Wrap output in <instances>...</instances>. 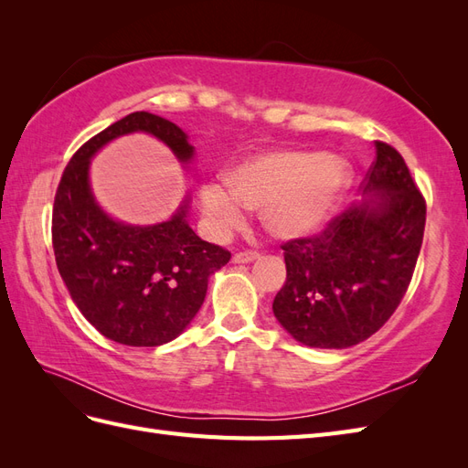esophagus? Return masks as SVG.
<instances>
[{"mask_svg":"<svg viewBox=\"0 0 468 468\" xmlns=\"http://www.w3.org/2000/svg\"><path fill=\"white\" fill-rule=\"evenodd\" d=\"M258 258H260V253H258V251L246 250V251H238V253H234L232 261H234V263H250V261L258 260Z\"/></svg>","mask_w":468,"mask_h":468,"instance_id":"1","label":"esophagus"}]
</instances>
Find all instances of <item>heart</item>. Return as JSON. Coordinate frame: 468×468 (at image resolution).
Wrapping results in <instances>:
<instances>
[{
	"instance_id": "heart-1",
	"label": "heart",
	"mask_w": 468,
	"mask_h": 468,
	"mask_svg": "<svg viewBox=\"0 0 468 468\" xmlns=\"http://www.w3.org/2000/svg\"><path fill=\"white\" fill-rule=\"evenodd\" d=\"M201 187V208L222 236L260 210L263 229L281 239L314 234L330 220L349 187V164L335 154L271 150L239 162L226 177Z\"/></svg>"
}]
</instances>
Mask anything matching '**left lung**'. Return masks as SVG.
Listing matches in <instances>:
<instances>
[{"label":"left lung","mask_w":468,"mask_h":468,"mask_svg":"<svg viewBox=\"0 0 468 468\" xmlns=\"http://www.w3.org/2000/svg\"><path fill=\"white\" fill-rule=\"evenodd\" d=\"M365 199L318 236L289 239L287 281L273 314L296 342L344 349L365 342L394 314L408 291L426 229V199L402 155L375 143Z\"/></svg>","instance_id":"obj_1"}]
</instances>
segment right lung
Masks as SVG:
<instances>
[{
	"mask_svg": "<svg viewBox=\"0 0 468 468\" xmlns=\"http://www.w3.org/2000/svg\"><path fill=\"white\" fill-rule=\"evenodd\" d=\"M148 133L189 164L195 148L172 121L136 111L90 138L66 165L52 208V248L80 313L112 342L155 347L172 342L199 313L208 277L230 251L208 244L187 224L189 197L160 224L111 218L90 186V162L111 140Z\"/></svg>",
	"mask_w": 468,
	"mask_h": 468,
	"instance_id": "add662e5",
	"label": "right lung"
}]
</instances>
